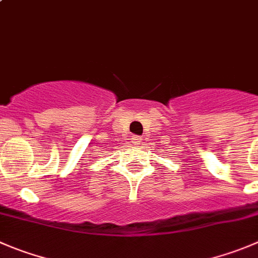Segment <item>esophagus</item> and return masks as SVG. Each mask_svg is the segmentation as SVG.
I'll return each instance as SVG.
<instances>
[{
  "label": "esophagus",
  "mask_w": 258,
  "mask_h": 258,
  "mask_svg": "<svg viewBox=\"0 0 258 258\" xmlns=\"http://www.w3.org/2000/svg\"><path fill=\"white\" fill-rule=\"evenodd\" d=\"M132 143H133V144H139V143H141V137H137V136L132 137Z\"/></svg>",
  "instance_id": "obj_1"
}]
</instances>
